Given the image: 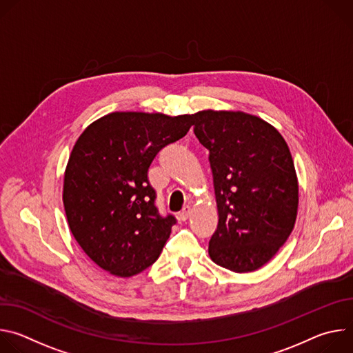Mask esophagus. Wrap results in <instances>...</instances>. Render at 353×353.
I'll use <instances>...</instances> for the list:
<instances>
[{
	"mask_svg": "<svg viewBox=\"0 0 353 353\" xmlns=\"http://www.w3.org/2000/svg\"><path fill=\"white\" fill-rule=\"evenodd\" d=\"M190 214H191V208H190L188 205H185V207L181 210V212L179 214L180 221H187V219H188V216H190Z\"/></svg>",
	"mask_w": 353,
	"mask_h": 353,
	"instance_id": "1",
	"label": "esophagus"
}]
</instances>
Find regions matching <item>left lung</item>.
Instances as JSON below:
<instances>
[{
	"mask_svg": "<svg viewBox=\"0 0 353 353\" xmlns=\"http://www.w3.org/2000/svg\"><path fill=\"white\" fill-rule=\"evenodd\" d=\"M194 134L210 150L219 222L210 240L214 263L251 272L289 237L299 185L289 148L264 120L243 112L194 114Z\"/></svg>",
	"mask_w": 353,
	"mask_h": 353,
	"instance_id": "left-lung-1",
	"label": "left lung"
}]
</instances>
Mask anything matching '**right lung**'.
I'll use <instances>...</instances> for the list:
<instances>
[{"instance_id":"obj_1","label":"right lung","mask_w":353,"mask_h":353,"mask_svg":"<svg viewBox=\"0 0 353 353\" xmlns=\"http://www.w3.org/2000/svg\"><path fill=\"white\" fill-rule=\"evenodd\" d=\"M194 116L117 112L78 138L64 176L70 229L100 268L132 276L152 265L174 215H162L148 170L161 150L183 138Z\"/></svg>"}]
</instances>
